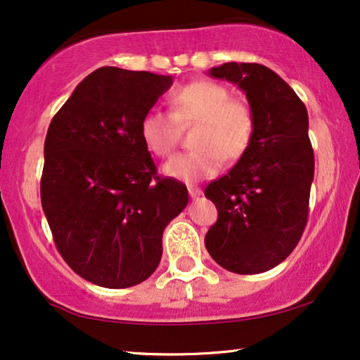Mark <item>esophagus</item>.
<instances>
[{"label": "esophagus", "instance_id": "esophagus-1", "mask_svg": "<svg viewBox=\"0 0 360 360\" xmlns=\"http://www.w3.org/2000/svg\"><path fill=\"white\" fill-rule=\"evenodd\" d=\"M188 193H190L191 198H198V196L203 193V191H201V188H198V186H188Z\"/></svg>", "mask_w": 360, "mask_h": 360}]
</instances>
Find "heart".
<instances>
[{
  "label": "heart",
  "instance_id": "heart-1",
  "mask_svg": "<svg viewBox=\"0 0 360 360\" xmlns=\"http://www.w3.org/2000/svg\"><path fill=\"white\" fill-rule=\"evenodd\" d=\"M170 112L149 110L139 122V136L146 149L167 157L180 137L179 124H191V146L165 162L170 179L193 184L210 179L223 169L224 157L238 160L254 136V115L245 103L231 98L228 88L210 80H196L176 88L169 96Z\"/></svg>",
  "mask_w": 360,
  "mask_h": 360
}]
</instances>
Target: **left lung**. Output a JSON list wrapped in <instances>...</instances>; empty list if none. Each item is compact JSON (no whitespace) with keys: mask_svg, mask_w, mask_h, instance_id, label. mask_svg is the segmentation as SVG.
I'll use <instances>...</instances> for the list:
<instances>
[{"mask_svg":"<svg viewBox=\"0 0 360 360\" xmlns=\"http://www.w3.org/2000/svg\"><path fill=\"white\" fill-rule=\"evenodd\" d=\"M210 77L245 93L254 136L229 174L206 186L218 221L205 245L229 272L262 274L292 254L308 221L314 175L308 112L292 86L260 63L228 62Z\"/></svg>","mask_w":360,"mask_h":360,"instance_id":"1","label":"left lung"}]
</instances>
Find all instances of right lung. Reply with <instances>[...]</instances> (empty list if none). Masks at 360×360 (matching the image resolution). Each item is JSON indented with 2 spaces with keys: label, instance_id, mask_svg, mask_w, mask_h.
Returning a JSON list of instances; mask_svg holds the SVG:
<instances>
[{
  "label": "right lung",
  "instance_id": "add662e5",
  "mask_svg": "<svg viewBox=\"0 0 360 360\" xmlns=\"http://www.w3.org/2000/svg\"><path fill=\"white\" fill-rule=\"evenodd\" d=\"M172 77L101 67L83 78L49 126L41 201L73 272L127 288L155 272L165 226L188 203L186 186L157 176L142 144L144 112Z\"/></svg>",
  "mask_w": 360,
  "mask_h": 360
}]
</instances>
